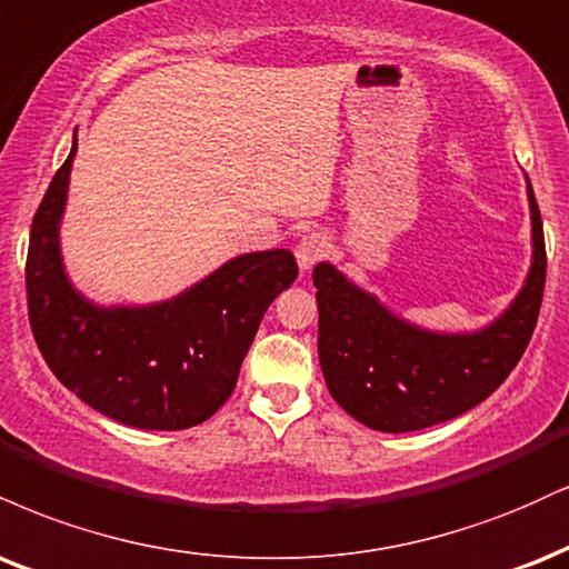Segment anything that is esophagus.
Returning <instances> with one entry per match:
<instances>
[{
	"mask_svg": "<svg viewBox=\"0 0 569 569\" xmlns=\"http://www.w3.org/2000/svg\"><path fill=\"white\" fill-rule=\"evenodd\" d=\"M328 249H331V243H328V238L323 232H307L302 241L297 243V262L302 270H310L312 264H318L320 259L328 254Z\"/></svg>",
	"mask_w": 569,
	"mask_h": 569,
	"instance_id": "esophagus-1",
	"label": "esophagus"
}]
</instances>
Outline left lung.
<instances>
[{
    "instance_id": "1",
    "label": "left lung",
    "mask_w": 569,
    "mask_h": 569,
    "mask_svg": "<svg viewBox=\"0 0 569 569\" xmlns=\"http://www.w3.org/2000/svg\"><path fill=\"white\" fill-rule=\"evenodd\" d=\"M532 211V270L501 320L480 333L445 337L402 323L331 264L312 270L318 358L328 392L352 419L379 432H416L480 406L515 371L536 331L546 286L540 209Z\"/></svg>"
}]
</instances>
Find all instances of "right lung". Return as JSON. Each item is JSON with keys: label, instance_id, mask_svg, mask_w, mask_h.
Returning a JSON list of instances; mask_svg holds the SVG:
<instances>
[{"label": "right lung", "instance_id": "add662e5", "mask_svg": "<svg viewBox=\"0 0 569 569\" xmlns=\"http://www.w3.org/2000/svg\"><path fill=\"white\" fill-rule=\"evenodd\" d=\"M73 153L77 140L31 222L26 299L39 352L60 385L108 419L196 427L232 395L259 320L299 276L297 259L286 249L243 254L172 302L92 307L68 286L58 249Z\"/></svg>", "mask_w": 569, "mask_h": 569}]
</instances>
